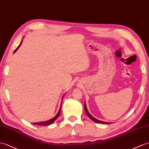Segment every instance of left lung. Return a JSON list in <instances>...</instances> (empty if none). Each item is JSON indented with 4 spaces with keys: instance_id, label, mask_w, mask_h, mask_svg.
<instances>
[{
    "instance_id": "obj_1",
    "label": "left lung",
    "mask_w": 149,
    "mask_h": 149,
    "mask_svg": "<svg viewBox=\"0 0 149 149\" xmlns=\"http://www.w3.org/2000/svg\"><path fill=\"white\" fill-rule=\"evenodd\" d=\"M84 110H85V112L86 113V114H87L88 116L92 120H93L95 123H103V124H110L111 123H107V122H104V121H102V120H98L95 119V117H93L90 113H89L88 110L87 109V107H86V103H84Z\"/></svg>"
}]
</instances>
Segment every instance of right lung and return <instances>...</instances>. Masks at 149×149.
<instances>
[{
	"instance_id": "obj_1",
	"label": "right lung",
	"mask_w": 149,
	"mask_h": 149,
	"mask_svg": "<svg viewBox=\"0 0 149 149\" xmlns=\"http://www.w3.org/2000/svg\"><path fill=\"white\" fill-rule=\"evenodd\" d=\"M22 42H23V40H22V42H21V43L19 44V46H18V47L16 48V49L15 50V51H14V53H15V52L18 49V48L20 47L21 45H22ZM62 100H63V99L61 100V103H62ZM61 105H60V109H59L58 112L57 113V114L56 116H55V117H54L53 118H52L49 120H47V121H43V122H39V123H32L33 124H36V125H39V126H48V125H50L51 124H52L54 122V120H56V119L58 118V117L60 116V112H61Z\"/></svg>"
}]
</instances>
